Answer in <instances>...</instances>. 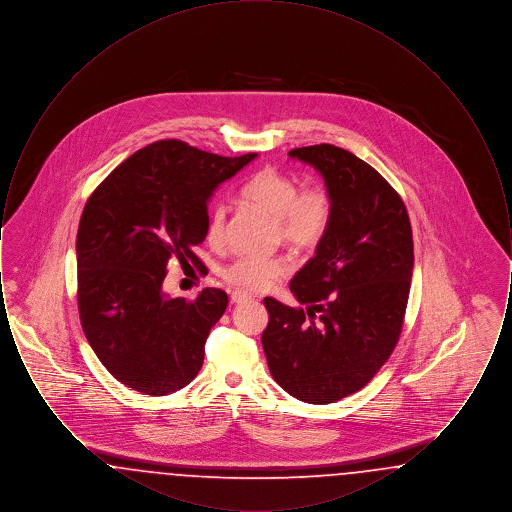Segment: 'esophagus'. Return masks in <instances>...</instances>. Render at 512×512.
<instances>
[{
    "instance_id": "34e87169",
    "label": "esophagus",
    "mask_w": 512,
    "mask_h": 512,
    "mask_svg": "<svg viewBox=\"0 0 512 512\" xmlns=\"http://www.w3.org/2000/svg\"><path fill=\"white\" fill-rule=\"evenodd\" d=\"M230 299H232V303L240 305V303H245V301H251V295H249V293L240 292V290H236V292H232V295H230Z\"/></svg>"
}]
</instances>
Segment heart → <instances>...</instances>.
<instances>
[{"label": "heart", "mask_w": 512, "mask_h": 512, "mask_svg": "<svg viewBox=\"0 0 512 512\" xmlns=\"http://www.w3.org/2000/svg\"><path fill=\"white\" fill-rule=\"evenodd\" d=\"M242 199L253 209L276 220L282 240L288 244L309 249L324 238L332 220V199L322 188L297 190V184L282 172L265 169L253 174L244 188ZM226 211L217 205L207 222V242H224ZM290 270V263L282 257H242L222 270V276L232 286L261 292L270 288L280 276Z\"/></svg>", "instance_id": "b5f03b06"}]
</instances>
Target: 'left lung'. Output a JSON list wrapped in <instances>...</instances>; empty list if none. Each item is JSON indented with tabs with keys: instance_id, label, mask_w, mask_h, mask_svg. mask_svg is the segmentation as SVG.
<instances>
[{
	"instance_id": "1",
	"label": "left lung",
	"mask_w": 512,
	"mask_h": 512,
	"mask_svg": "<svg viewBox=\"0 0 512 512\" xmlns=\"http://www.w3.org/2000/svg\"><path fill=\"white\" fill-rule=\"evenodd\" d=\"M322 176L332 220L290 282L305 309L265 299L263 349L276 384L328 405L365 388L399 340L413 278V230L401 197L363 159L332 144L288 153Z\"/></svg>"
}]
</instances>
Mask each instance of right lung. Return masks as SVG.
<instances>
[{
	"instance_id": "right-lung-1",
	"label": "right lung",
	"mask_w": 512,
	"mask_h": 512,
	"mask_svg": "<svg viewBox=\"0 0 512 512\" xmlns=\"http://www.w3.org/2000/svg\"><path fill=\"white\" fill-rule=\"evenodd\" d=\"M255 157L163 140L130 155L90 195L76 234L78 311L101 365L124 386L169 395L201 370L228 295L205 288L186 301L163 280L172 259L203 267L194 247L207 236L209 201Z\"/></svg>"
}]
</instances>
